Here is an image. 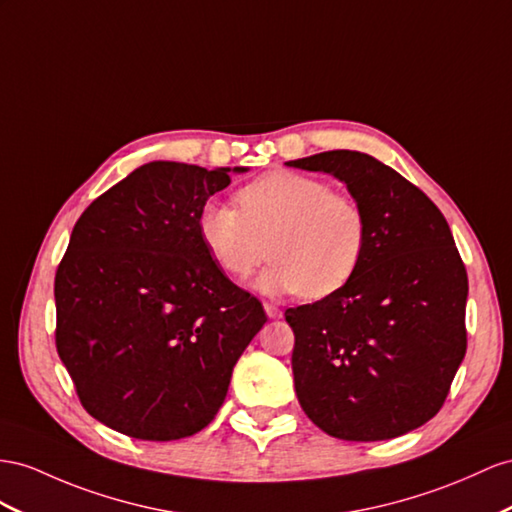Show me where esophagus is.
Masks as SVG:
<instances>
[{"label":"esophagus","instance_id":"1","mask_svg":"<svg viewBox=\"0 0 512 512\" xmlns=\"http://www.w3.org/2000/svg\"><path fill=\"white\" fill-rule=\"evenodd\" d=\"M264 309H266V313H268V318H272V320H279L283 313H281V309L277 307V305H270V303H264Z\"/></svg>","mask_w":512,"mask_h":512}]
</instances>
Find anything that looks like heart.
<instances>
[{"label":"heart","instance_id":"b5f03b06","mask_svg":"<svg viewBox=\"0 0 512 512\" xmlns=\"http://www.w3.org/2000/svg\"><path fill=\"white\" fill-rule=\"evenodd\" d=\"M238 203L240 209L209 199L196 220L205 248L231 277L246 279L270 255L274 261L257 277V292L318 300L357 274L368 220L348 194L296 170H272L244 186Z\"/></svg>","mask_w":512,"mask_h":512}]
</instances>
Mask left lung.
I'll return each mask as SVG.
<instances>
[{"mask_svg": "<svg viewBox=\"0 0 512 512\" xmlns=\"http://www.w3.org/2000/svg\"><path fill=\"white\" fill-rule=\"evenodd\" d=\"M346 183L368 248L355 277L285 311L296 396L313 424L344 441L406 435L435 417L467 350V272L439 207L361 151L287 162Z\"/></svg>", "mask_w": 512, "mask_h": 512, "instance_id": "8db88e82", "label": "left lung"}]
</instances>
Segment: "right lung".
Returning <instances> with one entry per match:
<instances>
[{
	"instance_id": "add662e5",
	"label": "right lung",
	"mask_w": 512,
	"mask_h": 512,
	"mask_svg": "<svg viewBox=\"0 0 512 512\" xmlns=\"http://www.w3.org/2000/svg\"><path fill=\"white\" fill-rule=\"evenodd\" d=\"M149 162L75 222L56 272V346L84 409L142 441L190 437L216 417L233 365L266 324L196 220L229 173Z\"/></svg>"
}]
</instances>
